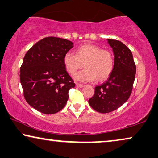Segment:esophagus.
<instances>
[{"instance_id":"obj_1","label":"esophagus","mask_w":158,"mask_h":158,"mask_svg":"<svg viewBox=\"0 0 158 158\" xmlns=\"http://www.w3.org/2000/svg\"><path fill=\"white\" fill-rule=\"evenodd\" d=\"M76 86L77 88H83V87H84V85L81 83H76Z\"/></svg>"}]
</instances>
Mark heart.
<instances>
[{"label":"heart","mask_w":158,"mask_h":158,"mask_svg":"<svg viewBox=\"0 0 158 158\" xmlns=\"http://www.w3.org/2000/svg\"><path fill=\"white\" fill-rule=\"evenodd\" d=\"M63 64L66 70L73 76L83 67L85 70L75 76L76 81L92 82L105 81L110 77L114 68V58L112 52L101 49L91 43L81 45L75 52V55L68 52L63 57Z\"/></svg>","instance_id":"obj_1"}]
</instances>
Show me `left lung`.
I'll return each instance as SVG.
<instances>
[{"label":"left lung","instance_id":"8db88e82","mask_svg":"<svg viewBox=\"0 0 158 158\" xmlns=\"http://www.w3.org/2000/svg\"><path fill=\"white\" fill-rule=\"evenodd\" d=\"M114 54V68L106 82L95 88L88 100L98 113H107L118 109L128 100L135 77L136 66L132 52L117 40L107 39Z\"/></svg>","mask_w":158,"mask_h":158}]
</instances>
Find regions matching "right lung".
<instances>
[{
	"mask_svg": "<svg viewBox=\"0 0 158 158\" xmlns=\"http://www.w3.org/2000/svg\"><path fill=\"white\" fill-rule=\"evenodd\" d=\"M73 47L71 41L47 37L26 52L20 81L27 102L40 113L51 115L65 107L68 91L75 83L66 71L63 57Z\"/></svg>",
	"mask_w": 158,
	"mask_h": 158,
	"instance_id": "add662e5",
	"label": "right lung"
}]
</instances>
